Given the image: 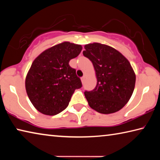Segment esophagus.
Returning a JSON list of instances; mask_svg holds the SVG:
<instances>
[{"instance_id": "1", "label": "esophagus", "mask_w": 160, "mask_h": 160, "mask_svg": "<svg viewBox=\"0 0 160 160\" xmlns=\"http://www.w3.org/2000/svg\"><path fill=\"white\" fill-rule=\"evenodd\" d=\"M85 76H83V77L81 78V81H82V83L85 82Z\"/></svg>"}]
</instances>
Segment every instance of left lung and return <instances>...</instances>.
Masks as SVG:
<instances>
[{
  "label": "left lung",
  "instance_id": "left-lung-1",
  "mask_svg": "<svg viewBox=\"0 0 160 160\" xmlns=\"http://www.w3.org/2000/svg\"><path fill=\"white\" fill-rule=\"evenodd\" d=\"M83 55L95 70L97 85L85 91L90 107L97 112L109 114L125 106L133 92L135 74L131 63L119 51L109 46L93 43L85 46Z\"/></svg>",
  "mask_w": 160,
  "mask_h": 160
}]
</instances>
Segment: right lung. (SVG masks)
<instances>
[{
    "instance_id": "1",
    "label": "right lung",
    "mask_w": 160,
    "mask_h": 160,
    "mask_svg": "<svg viewBox=\"0 0 160 160\" xmlns=\"http://www.w3.org/2000/svg\"><path fill=\"white\" fill-rule=\"evenodd\" d=\"M82 46L65 42L45 50L35 58L25 79V88L34 107L45 115H56L68 106L72 94L82 88L69 61Z\"/></svg>"
}]
</instances>
